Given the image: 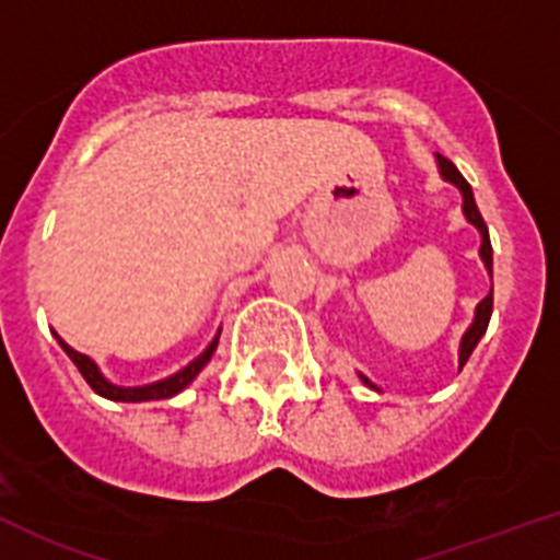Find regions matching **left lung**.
Returning <instances> with one entry per match:
<instances>
[{"label": "left lung", "mask_w": 560, "mask_h": 560, "mask_svg": "<svg viewBox=\"0 0 560 560\" xmlns=\"http://www.w3.org/2000/svg\"><path fill=\"white\" fill-rule=\"evenodd\" d=\"M435 161H438V173H441V178L446 180V184L457 186V192L463 195V218H466L468 223H471L477 231H480V259H482V265H486L488 276H491V270H493V250H491V240H488V225H486V220H482L480 209H477V203H475V192H471V186H468V180L463 178L460 173H457V167H455V164H452L450 159H443L441 153H435ZM491 310H493V290L488 292L486 299H482L480 304L475 306V317H471V324H468V329L463 331L460 349H457V365H460V368L466 365L468 357H471V351L477 349V342H480V337L486 335L488 320H491ZM357 376H360V380H362V385L380 390V387H376L374 382L368 380L365 374H360V371H357Z\"/></svg>", "instance_id": "obj_1"}]
</instances>
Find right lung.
Listing matches in <instances>:
<instances>
[{"label":"right lung","instance_id":"1","mask_svg":"<svg viewBox=\"0 0 560 560\" xmlns=\"http://www.w3.org/2000/svg\"><path fill=\"white\" fill-rule=\"evenodd\" d=\"M55 340H58V346L69 354V360L78 365V371L83 374V380L92 385L94 393H100L103 399H110V401H153V399H173L175 393L184 390L189 382L195 380V376L200 374L206 368V362L211 360V354H214V349H218V342H220V329L218 335L211 337V342L206 346L203 351H200L198 357H195L189 365H184L180 371H175V374L164 376V380L159 382H148V385H136V387H125V385H114V382L108 380V376L100 371L97 362L92 360V357H85L80 354V351H74L72 346H69L67 340H60L58 331H52Z\"/></svg>","mask_w":560,"mask_h":560}]
</instances>
